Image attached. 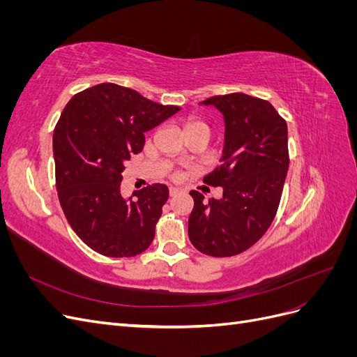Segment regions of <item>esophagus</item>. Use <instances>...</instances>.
<instances>
[{"label": "esophagus", "instance_id": "obj_1", "mask_svg": "<svg viewBox=\"0 0 357 357\" xmlns=\"http://www.w3.org/2000/svg\"><path fill=\"white\" fill-rule=\"evenodd\" d=\"M180 192V189L178 188H169V195L171 197H174V195H177V193Z\"/></svg>", "mask_w": 357, "mask_h": 357}]
</instances>
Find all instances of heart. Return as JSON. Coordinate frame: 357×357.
<instances>
[{
	"instance_id": "heart-1",
	"label": "heart",
	"mask_w": 357,
	"mask_h": 357,
	"mask_svg": "<svg viewBox=\"0 0 357 357\" xmlns=\"http://www.w3.org/2000/svg\"><path fill=\"white\" fill-rule=\"evenodd\" d=\"M193 129H198V131H204L210 135V128L208 125L202 121H190L186 125V131H193Z\"/></svg>"
}]
</instances>
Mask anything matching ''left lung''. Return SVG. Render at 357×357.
Masks as SVG:
<instances>
[{
    "label": "left lung",
    "mask_w": 357,
    "mask_h": 357,
    "mask_svg": "<svg viewBox=\"0 0 357 357\" xmlns=\"http://www.w3.org/2000/svg\"><path fill=\"white\" fill-rule=\"evenodd\" d=\"M202 104L225 119L222 164L204 177L223 188V198L204 201L190 190L189 240L204 255L229 257L261 240L275 218L289 169L287 125L271 102L241 92Z\"/></svg>",
    "instance_id": "8db88e82"
}]
</instances>
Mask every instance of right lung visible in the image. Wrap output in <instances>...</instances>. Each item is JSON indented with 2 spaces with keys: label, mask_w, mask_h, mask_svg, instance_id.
<instances>
[{
  "label": "right lung",
  "mask_w": 357,
  "mask_h": 357,
  "mask_svg": "<svg viewBox=\"0 0 357 357\" xmlns=\"http://www.w3.org/2000/svg\"><path fill=\"white\" fill-rule=\"evenodd\" d=\"M178 110L114 83L75 93L63 109L53 131L58 197L73 231L96 253L131 257L152 244L168 188L155 183L125 199L122 172L144 134Z\"/></svg>",
  "instance_id": "add662e5"
}]
</instances>
